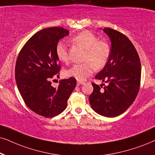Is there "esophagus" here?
<instances>
[{
    "label": "esophagus",
    "mask_w": 155,
    "mask_h": 155,
    "mask_svg": "<svg viewBox=\"0 0 155 155\" xmlns=\"http://www.w3.org/2000/svg\"><path fill=\"white\" fill-rule=\"evenodd\" d=\"M84 81H77V85L79 86V85H81V84H84Z\"/></svg>",
    "instance_id": "34e87169"
}]
</instances>
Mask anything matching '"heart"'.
<instances>
[{"label": "heart", "mask_w": 155, "mask_h": 155, "mask_svg": "<svg viewBox=\"0 0 155 155\" xmlns=\"http://www.w3.org/2000/svg\"><path fill=\"white\" fill-rule=\"evenodd\" d=\"M71 41L74 44L83 47L86 50L83 64H74L66 71V75L83 81L91 75L95 68L101 70L108 63L110 58V47L104 41L99 40V37L89 31H83L73 36ZM56 54L61 62L68 61V49L66 44L59 41L56 45Z\"/></svg>", "instance_id": "b5f03b06"}]
</instances>
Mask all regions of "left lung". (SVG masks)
<instances>
[{
	"label": "left lung",
	"mask_w": 155,
	"mask_h": 155,
	"mask_svg": "<svg viewBox=\"0 0 155 155\" xmlns=\"http://www.w3.org/2000/svg\"><path fill=\"white\" fill-rule=\"evenodd\" d=\"M104 32L111 44L110 58L107 65L95 76L108 84L104 87L92 83L89 96L91 108L99 114L114 117L124 113L136 99L140 87L141 64L136 48L119 31L104 28Z\"/></svg>",
	"instance_id": "obj_1"
}]
</instances>
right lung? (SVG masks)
I'll list each match as a JSON object with an SVG mask.
<instances>
[{
    "mask_svg": "<svg viewBox=\"0 0 155 155\" xmlns=\"http://www.w3.org/2000/svg\"><path fill=\"white\" fill-rule=\"evenodd\" d=\"M68 32L61 27L38 31L25 43L15 64V81L23 101L31 111L47 118L64 111L76 86L73 77L61 80L58 87L51 81L54 76H59L61 69L56 45Z\"/></svg>",
    "mask_w": 155,
    "mask_h": 155,
    "instance_id": "right-lung-1",
    "label": "right lung"
}]
</instances>
